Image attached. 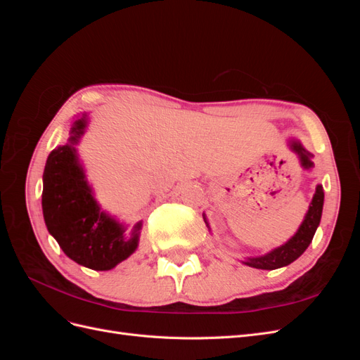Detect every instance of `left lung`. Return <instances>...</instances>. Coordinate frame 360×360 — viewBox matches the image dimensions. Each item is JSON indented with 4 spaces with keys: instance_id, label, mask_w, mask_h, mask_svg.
Listing matches in <instances>:
<instances>
[{
    "instance_id": "1",
    "label": "left lung",
    "mask_w": 360,
    "mask_h": 360,
    "mask_svg": "<svg viewBox=\"0 0 360 360\" xmlns=\"http://www.w3.org/2000/svg\"><path fill=\"white\" fill-rule=\"evenodd\" d=\"M292 148L299 153V156L302 159V165L304 168H311L312 167L311 159L314 156L309 153V151H307L300 144H296V143L292 144ZM323 201H324L323 188L317 186L312 202L309 205V210H308L307 216H304V221L302 222L297 233L294 234L285 245L276 248L275 250H271V252H269L263 257L248 258V261H245V264H248L250 267H255V269L275 270L279 267L288 266L292 263L294 259H297L304 252V250H307V248L312 242V237H314L315 231H317V226L321 219Z\"/></svg>"
}]
</instances>
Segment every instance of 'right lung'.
Here are the masks:
<instances>
[{"label":"right lung","mask_w":360,"mask_h":360,"mask_svg":"<svg viewBox=\"0 0 360 360\" xmlns=\"http://www.w3.org/2000/svg\"><path fill=\"white\" fill-rule=\"evenodd\" d=\"M84 127L81 118L72 129L70 144L57 147L48 156L43 172V216L48 231L69 258L93 270H110L134 254L141 222L126 238L124 228L101 212L94 201L72 146Z\"/></svg>","instance_id":"1"}]
</instances>
